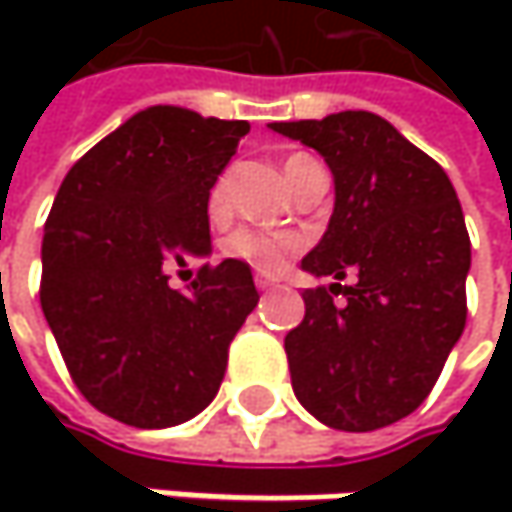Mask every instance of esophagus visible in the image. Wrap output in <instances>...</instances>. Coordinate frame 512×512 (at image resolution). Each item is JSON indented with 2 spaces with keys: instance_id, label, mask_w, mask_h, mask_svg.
<instances>
[{
  "instance_id": "esophagus-1",
  "label": "esophagus",
  "mask_w": 512,
  "mask_h": 512,
  "mask_svg": "<svg viewBox=\"0 0 512 512\" xmlns=\"http://www.w3.org/2000/svg\"><path fill=\"white\" fill-rule=\"evenodd\" d=\"M255 284L257 290H272V287H278V278L275 275H266V272H257Z\"/></svg>"
}]
</instances>
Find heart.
Returning a JSON list of instances; mask_svg holds the SVG:
<instances>
[{"label":"heart","instance_id":"heart-1","mask_svg":"<svg viewBox=\"0 0 512 512\" xmlns=\"http://www.w3.org/2000/svg\"><path fill=\"white\" fill-rule=\"evenodd\" d=\"M299 159H305V156H290L284 171H290ZM222 207H225V186L216 183L210 192V213H222ZM302 246H305V240L299 234H266V231L240 228L225 240V255L237 257L260 272H278Z\"/></svg>","mask_w":512,"mask_h":512}]
</instances>
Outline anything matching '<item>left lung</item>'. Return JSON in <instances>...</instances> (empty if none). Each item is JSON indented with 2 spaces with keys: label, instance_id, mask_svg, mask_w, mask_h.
<instances>
[{
  "label": "left lung",
  "instance_id": "1",
  "mask_svg": "<svg viewBox=\"0 0 512 512\" xmlns=\"http://www.w3.org/2000/svg\"><path fill=\"white\" fill-rule=\"evenodd\" d=\"M335 177V213L302 269L356 275L305 290V320L284 338L299 403L326 427L367 433L412 415L465 329L471 243L445 168L373 112L275 121ZM338 296V293H336Z\"/></svg>",
  "mask_w": 512,
  "mask_h": 512
}]
</instances>
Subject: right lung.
Wrapping results in <instances>:
<instances>
[{
	"label": "right lung",
	"mask_w": 512,
	"mask_h": 512,
	"mask_svg": "<svg viewBox=\"0 0 512 512\" xmlns=\"http://www.w3.org/2000/svg\"><path fill=\"white\" fill-rule=\"evenodd\" d=\"M249 121L151 106L82 156L52 201L41 308L82 397L162 430L216 397L228 347L255 311L249 263H204L189 290L168 272L207 257V201Z\"/></svg>",
	"instance_id": "right-lung-1"
}]
</instances>
